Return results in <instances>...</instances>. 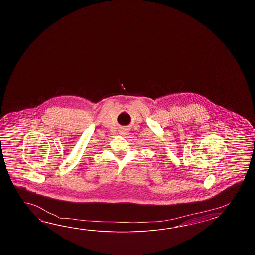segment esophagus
<instances>
[{
  "label": "esophagus",
  "instance_id": "obj_1",
  "mask_svg": "<svg viewBox=\"0 0 255 255\" xmlns=\"http://www.w3.org/2000/svg\"><path fill=\"white\" fill-rule=\"evenodd\" d=\"M120 133H121V135H125L127 134V130L122 129L120 130Z\"/></svg>",
  "mask_w": 255,
  "mask_h": 255
}]
</instances>
